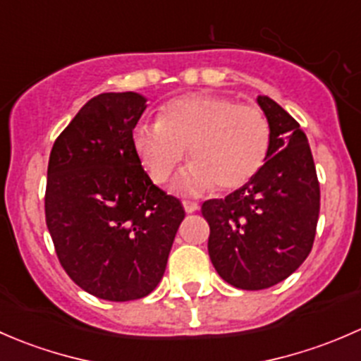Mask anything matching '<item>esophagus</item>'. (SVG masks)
Returning <instances> with one entry per match:
<instances>
[{"mask_svg": "<svg viewBox=\"0 0 361 361\" xmlns=\"http://www.w3.org/2000/svg\"><path fill=\"white\" fill-rule=\"evenodd\" d=\"M183 209H185V213H195V211L199 209V204H195V202H190V201H183Z\"/></svg>", "mask_w": 361, "mask_h": 361, "instance_id": "1", "label": "esophagus"}]
</instances>
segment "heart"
I'll return each instance as SVG.
<instances>
[{
	"mask_svg": "<svg viewBox=\"0 0 361 361\" xmlns=\"http://www.w3.org/2000/svg\"><path fill=\"white\" fill-rule=\"evenodd\" d=\"M271 145V122L260 108L213 94L178 97L159 122L140 123L133 134L134 152L155 183L169 180L188 148L192 164L174 183L183 194L245 187L265 166Z\"/></svg>",
	"mask_w": 361,
	"mask_h": 361,
	"instance_id": "b5f03b06",
	"label": "heart"
}]
</instances>
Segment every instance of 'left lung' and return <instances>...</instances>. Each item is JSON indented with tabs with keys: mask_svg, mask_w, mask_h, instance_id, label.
I'll return each mask as SVG.
<instances>
[{
	"mask_svg": "<svg viewBox=\"0 0 361 361\" xmlns=\"http://www.w3.org/2000/svg\"><path fill=\"white\" fill-rule=\"evenodd\" d=\"M257 103L272 127L267 162L248 185L202 204L211 264L241 290L271 288L293 274L311 253L319 216L307 136L271 97L258 96Z\"/></svg>",
	"mask_w": 361,
	"mask_h": 361,
	"instance_id": "obj_1",
	"label": "left lung"
}]
</instances>
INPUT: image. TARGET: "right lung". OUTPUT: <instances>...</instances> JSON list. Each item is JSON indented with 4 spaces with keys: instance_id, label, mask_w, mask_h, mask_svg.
I'll use <instances>...</instances> for the list:
<instances>
[{
    "instance_id": "1",
    "label": "right lung",
    "mask_w": 361,
    "mask_h": 361,
    "mask_svg": "<svg viewBox=\"0 0 361 361\" xmlns=\"http://www.w3.org/2000/svg\"><path fill=\"white\" fill-rule=\"evenodd\" d=\"M147 101L137 92L92 97L50 152L45 216L56 253L69 278L103 300H137L157 288L185 218L134 152Z\"/></svg>"
}]
</instances>
